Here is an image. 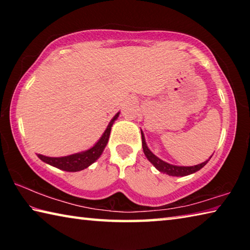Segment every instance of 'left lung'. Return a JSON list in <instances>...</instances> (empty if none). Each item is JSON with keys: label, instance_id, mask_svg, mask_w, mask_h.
<instances>
[{"label": "left lung", "instance_id": "left-lung-1", "mask_svg": "<svg viewBox=\"0 0 250 250\" xmlns=\"http://www.w3.org/2000/svg\"><path fill=\"white\" fill-rule=\"evenodd\" d=\"M142 147H143V152H145L146 159L149 160L152 164H153L156 170H159L162 173H166V174L171 175V176H185V175L192 174V173H195L198 170H201V168L204 167L205 164L208 162L209 159L211 158L210 156V158L207 161H205V162L197 164V166H194V167H179V166H173V164H170L167 162H164L163 160L159 159L158 156L152 153V152L149 150V147H147V146H146V140H145V135L143 134H142Z\"/></svg>", "mask_w": 250, "mask_h": 250}]
</instances>
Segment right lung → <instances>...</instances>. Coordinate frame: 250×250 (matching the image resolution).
<instances>
[{
	"label": "right lung",
	"instance_id": "obj_1",
	"mask_svg": "<svg viewBox=\"0 0 250 250\" xmlns=\"http://www.w3.org/2000/svg\"><path fill=\"white\" fill-rule=\"evenodd\" d=\"M119 117V112L112 118V120L109 122L107 129L101 135V138L98 140L96 145L90 147L89 150H86L83 152H79V153H75L67 156H62V158H49V156H45L39 154V158L43 161V162L49 164V166L55 167L57 168H61L62 171L67 172H78L82 171L83 168H87L92 163L96 162L97 160L100 158V155L103 154L105 146H107L110 131H111V126L113 125L115 120Z\"/></svg>",
	"mask_w": 250,
	"mask_h": 250
}]
</instances>
